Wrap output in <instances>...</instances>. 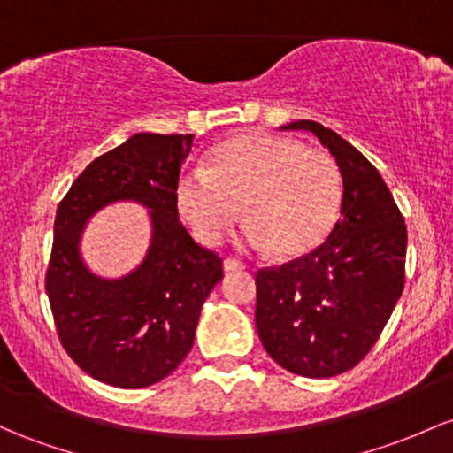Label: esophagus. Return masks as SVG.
<instances>
[{
    "mask_svg": "<svg viewBox=\"0 0 453 453\" xmlns=\"http://www.w3.org/2000/svg\"><path fill=\"white\" fill-rule=\"evenodd\" d=\"M242 262H238V260H234V257H226V260H223V271L226 273H234V271H242Z\"/></svg>",
    "mask_w": 453,
    "mask_h": 453,
    "instance_id": "obj_1",
    "label": "esophagus"
}]
</instances>
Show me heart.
Here are the masks:
<instances>
[{
  "mask_svg": "<svg viewBox=\"0 0 453 453\" xmlns=\"http://www.w3.org/2000/svg\"><path fill=\"white\" fill-rule=\"evenodd\" d=\"M342 206V173L329 154L280 135H241L212 150L211 170L176 182V208L193 236L217 245L245 215L242 242L301 257L331 234Z\"/></svg>",
  "mask_w": 453,
  "mask_h": 453,
  "instance_id": "1",
  "label": "heart"
}]
</instances>
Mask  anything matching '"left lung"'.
<instances>
[{
  "label": "left lung",
  "instance_id": "left-lung-1",
  "mask_svg": "<svg viewBox=\"0 0 453 453\" xmlns=\"http://www.w3.org/2000/svg\"><path fill=\"white\" fill-rule=\"evenodd\" d=\"M335 158L344 196L340 221L318 250L256 275V326L275 364L329 379L359 364L385 329L404 288L406 226L389 187L335 131L296 120Z\"/></svg>",
  "mask_w": 453,
  "mask_h": 453
}]
</instances>
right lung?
Wrapping results in <instances>:
<instances>
[{
	"mask_svg": "<svg viewBox=\"0 0 453 453\" xmlns=\"http://www.w3.org/2000/svg\"><path fill=\"white\" fill-rule=\"evenodd\" d=\"M193 135L137 133L94 158L59 202L47 288L64 350L92 379L139 389L170 376L196 340L203 301L223 280V262L178 221L176 182ZM116 201L151 211L144 260L105 280L81 257L85 223Z\"/></svg>",
	"mask_w": 453,
	"mask_h": 453,
	"instance_id": "add662e5",
	"label": "right lung"
}]
</instances>
